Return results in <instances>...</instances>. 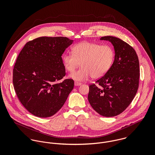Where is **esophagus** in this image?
Wrapping results in <instances>:
<instances>
[{
    "label": "esophagus",
    "mask_w": 155,
    "mask_h": 155,
    "mask_svg": "<svg viewBox=\"0 0 155 155\" xmlns=\"http://www.w3.org/2000/svg\"><path fill=\"white\" fill-rule=\"evenodd\" d=\"M81 85H82V84L80 83V82H74V85L75 86H80Z\"/></svg>",
    "instance_id": "obj_1"
}]
</instances>
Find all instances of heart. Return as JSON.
<instances>
[{
    "mask_svg": "<svg viewBox=\"0 0 155 155\" xmlns=\"http://www.w3.org/2000/svg\"><path fill=\"white\" fill-rule=\"evenodd\" d=\"M73 54H66L63 57L65 69L73 72L80 65L82 67L73 73L70 77L77 81H85L91 76L93 79L103 76L110 68L114 52L110 46L88 41L82 42L72 48Z\"/></svg>",
    "mask_w": 155,
    "mask_h": 155,
    "instance_id": "b5f03b06",
    "label": "heart"
}]
</instances>
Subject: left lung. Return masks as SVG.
Masks as SVG:
<instances>
[{"label": "left lung", "instance_id": "8db88e82", "mask_svg": "<svg viewBox=\"0 0 155 155\" xmlns=\"http://www.w3.org/2000/svg\"><path fill=\"white\" fill-rule=\"evenodd\" d=\"M109 41L114 46V60L109 70L89 85L88 101L94 109L105 117L117 116L125 110L136 95L139 85L138 58L132 46L113 36Z\"/></svg>", "mask_w": 155, "mask_h": 155}]
</instances>
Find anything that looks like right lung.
Here are the masks:
<instances>
[{"label":"right lung","instance_id":"right-lung-1","mask_svg":"<svg viewBox=\"0 0 155 155\" xmlns=\"http://www.w3.org/2000/svg\"><path fill=\"white\" fill-rule=\"evenodd\" d=\"M73 41L66 37H40L20 52L13 70V84L23 106L39 117L53 116L64 105L74 87L66 75L62 55Z\"/></svg>","mask_w":155,"mask_h":155}]
</instances>
